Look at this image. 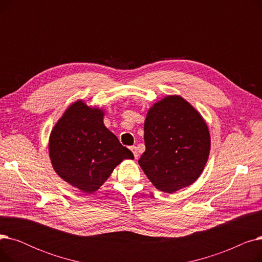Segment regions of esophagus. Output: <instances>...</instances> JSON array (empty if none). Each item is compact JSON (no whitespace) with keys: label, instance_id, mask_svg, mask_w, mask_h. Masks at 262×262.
Wrapping results in <instances>:
<instances>
[{"label":"esophagus","instance_id":"1","mask_svg":"<svg viewBox=\"0 0 262 262\" xmlns=\"http://www.w3.org/2000/svg\"><path fill=\"white\" fill-rule=\"evenodd\" d=\"M130 149H132V152H133V154H134V157H135L136 159L138 158L139 154H138V149H137V147H136V146H130Z\"/></svg>","mask_w":262,"mask_h":262}]
</instances>
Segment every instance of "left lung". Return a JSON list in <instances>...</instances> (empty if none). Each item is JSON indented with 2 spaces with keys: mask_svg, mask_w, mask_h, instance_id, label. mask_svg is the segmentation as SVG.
<instances>
[{
  "mask_svg": "<svg viewBox=\"0 0 262 262\" xmlns=\"http://www.w3.org/2000/svg\"><path fill=\"white\" fill-rule=\"evenodd\" d=\"M145 152L138 160L160 191L173 193L193 184L208 160L210 135L199 112L180 95L149 108L144 122Z\"/></svg>",
  "mask_w": 262,
  "mask_h": 262,
  "instance_id": "8db88e82",
  "label": "left lung"
}]
</instances>
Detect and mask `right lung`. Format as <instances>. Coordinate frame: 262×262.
Here are the masks:
<instances>
[{"mask_svg": "<svg viewBox=\"0 0 262 262\" xmlns=\"http://www.w3.org/2000/svg\"><path fill=\"white\" fill-rule=\"evenodd\" d=\"M103 117V110L77 101L66 110L50 136L55 172L85 193L98 190L123 159H134L104 125Z\"/></svg>", "mask_w": 262, "mask_h": 262, "instance_id": "right-lung-1", "label": "right lung"}]
</instances>
